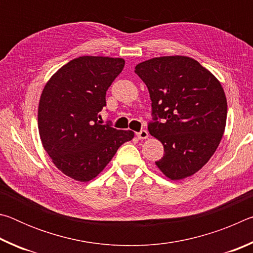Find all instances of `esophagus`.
I'll return each mask as SVG.
<instances>
[{
    "mask_svg": "<svg viewBox=\"0 0 253 253\" xmlns=\"http://www.w3.org/2000/svg\"><path fill=\"white\" fill-rule=\"evenodd\" d=\"M136 135H137V137H138L139 139H146L147 137H148V132H147V130L142 129L140 131L136 132Z\"/></svg>",
    "mask_w": 253,
    "mask_h": 253,
    "instance_id": "1",
    "label": "esophagus"
}]
</instances>
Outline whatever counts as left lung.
I'll use <instances>...</instances> for the list:
<instances>
[{"instance_id": "1", "label": "left lung", "mask_w": 253, "mask_h": 253, "mask_svg": "<svg viewBox=\"0 0 253 253\" xmlns=\"http://www.w3.org/2000/svg\"><path fill=\"white\" fill-rule=\"evenodd\" d=\"M135 72L152 100L148 130L164 146L157 168L170 179L191 176L207 164L223 136V88L196 60L182 55L153 58L138 63Z\"/></svg>"}]
</instances>
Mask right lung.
<instances>
[{
    "instance_id": "obj_1",
    "label": "right lung",
    "mask_w": 253,
    "mask_h": 253,
    "mask_svg": "<svg viewBox=\"0 0 253 253\" xmlns=\"http://www.w3.org/2000/svg\"><path fill=\"white\" fill-rule=\"evenodd\" d=\"M125 66V60L79 57L55 72L42 91L38 125L42 145L53 164L80 182L95 178L131 130L100 125L106 91Z\"/></svg>"
}]
</instances>
